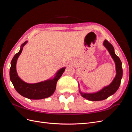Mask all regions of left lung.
Instances as JSON below:
<instances>
[{"label": "left lung", "mask_w": 132, "mask_h": 132, "mask_svg": "<svg viewBox=\"0 0 132 132\" xmlns=\"http://www.w3.org/2000/svg\"><path fill=\"white\" fill-rule=\"evenodd\" d=\"M103 46L109 51L111 57L115 63L116 75L113 81L110 85L106 86L100 91L94 93H84L79 90V93H80L81 96L90 101H101L107 98L110 96L113 95L118 89L120 85L121 79L123 75V70L122 68V62L119 58L114 53V49L113 46L106 39L104 41L103 43Z\"/></svg>", "instance_id": "8db88e82"}]
</instances>
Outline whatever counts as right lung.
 <instances>
[{
    "mask_svg": "<svg viewBox=\"0 0 132 132\" xmlns=\"http://www.w3.org/2000/svg\"><path fill=\"white\" fill-rule=\"evenodd\" d=\"M27 43H23L20 50L16 54L11 62L10 69V79L14 88L22 96L32 100H40L47 98L54 93L58 79L61 77L66 68L63 67L55 74L54 77L39 82L29 84L23 81L18 76L16 71V62L21 54L23 47Z\"/></svg>",
    "mask_w": 132,
    "mask_h": 132,
    "instance_id": "add662e5",
    "label": "right lung"
}]
</instances>
